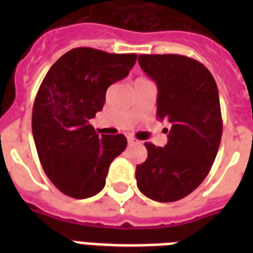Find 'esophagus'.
Here are the masks:
<instances>
[{"mask_svg":"<svg viewBox=\"0 0 253 253\" xmlns=\"http://www.w3.org/2000/svg\"><path fill=\"white\" fill-rule=\"evenodd\" d=\"M127 142H128V144H130V146H134V144H139V140H136L135 138H131V136H128V138H127Z\"/></svg>","mask_w":253,"mask_h":253,"instance_id":"34e87169","label":"esophagus"}]
</instances>
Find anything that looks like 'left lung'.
I'll list each match as a JSON object with an SVG mask.
<instances>
[{
    "mask_svg": "<svg viewBox=\"0 0 253 253\" xmlns=\"http://www.w3.org/2000/svg\"><path fill=\"white\" fill-rule=\"evenodd\" d=\"M156 83L160 121L170 123L168 143H144L148 156L135 170L139 190L158 202H174L198 188L211 169L222 138L218 87L209 69L182 55H139Z\"/></svg>",
    "mask_w": 253,
    "mask_h": 253,
    "instance_id": "obj_1",
    "label": "left lung"
}]
</instances>
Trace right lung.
<instances>
[{"label": "right lung", "mask_w": 253, "mask_h": 253, "mask_svg": "<svg viewBox=\"0 0 253 253\" xmlns=\"http://www.w3.org/2000/svg\"><path fill=\"white\" fill-rule=\"evenodd\" d=\"M135 53H109L80 47L49 68L33 107L38 156L61 193L83 200L105 186L111 162L127 146L125 135L99 138L89 119L102 110L107 87L128 75Z\"/></svg>", "instance_id": "right-lung-1"}]
</instances>
